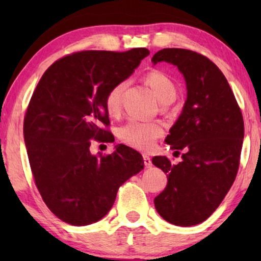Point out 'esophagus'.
I'll use <instances>...</instances> for the list:
<instances>
[{
    "label": "esophagus",
    "mask_w": 261,
    "mask_h": 261,
    "mask_svg": "<svg viewBox=\"0 0 261 261\" xmlns=\"http://www.w3.org/2000/svg\"><path fill=\"white\" fill-rule=\"evenodd\" d=\"M142 158H144V164L146 167H149L152 165V160L147 154H142Z\"/></svg>",
    "instance_id": "34e87169"
}]
</instances>
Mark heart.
I'll list each match as a JSON object with an SVG mask.
<instances>
[{
  "instance_id": "obj_1",
  "label": "heart",
  "mask_w": 261,
  "mask_h": 261,
  "mask_svg": "<svg viewBox=\"0 0 261 261\" xmlns=\"http://www.w3.org/2000/svg\"><path fill=\"white\" fill-rule=\"evenodd\" d=\"M145 83L151 88L153 94L164 105L171 103L176 98V85L169 76L160 71H151L144 78ZM126 89V82H120L114 85L106 96V109L109 115H119L121 110L122 92ZM164 134L162 124L158 122H142L130 120L119 128L117 135L120 140L129 147L147 151L152 148L156 139Z\"/></svg>"
}]
</instances>
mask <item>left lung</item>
Segmentation results:
<instances>
[{"instance_id": "1", "label": "left lung", "mask_w": 261, "mask_h": 261, "mask_svg": "<svg viewBox=\"0 0 261 261\" xmlns=\"http://www.w3.org/2000/svg\"><path fill=\"white\" fill-rule=\"evenodd\" d=\"M173 64L183 73L188 97L165 139L181 152L173 165L154 156L167 173V185L154 198L159 215L176 226H195L217 209L237 177L244 140V119L221 70L206 57L184 48H164L152 63ZM174 152V153H176Z\"/></svg>"}]
</instances>
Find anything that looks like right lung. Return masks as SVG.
Segmentation results:
<instances>
[{"mask_svg":"<svg viewBox=\"0 0 261 261\" xmlns=\"http://www.w3.org/2000/svg\"><path fill=\"white\" fill-rule=\"evenodd\" d=\"M148 55L147 48L76 52L53 63L39 81L24 115V144L35 185L64 222H97L121 185L144 169L140 153L124 145L99 156L89 148L90 140L113 141L106 96Z\"/></svg>","mask_w":261,"mask_h":261,"instance_id":"right-lung-1","label":"right lung"}]
</instances>
